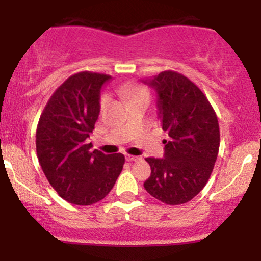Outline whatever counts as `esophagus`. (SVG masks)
<instances>
[{
    "instance_id": "34e87169",
    "label": "esophagus",
    "mask_w": 261,
    "mask_h": 261,
    "mask_svg": "<svg viewBox=\"0 0 261 261\" xmlns=\"http://www.w3.org/2000/svg\"><path fill=\"white\" fill-rule=\"evenodd\" d=\"M126 161H128V162H137V161H140V157H139V155L126 154Z\"/></svg>"
}]
</instances>
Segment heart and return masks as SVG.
<instances>
[{
  "label": "heart",
  "mask_w": 261,
  "mask_h": 261,
  "mask_svg": "<svg viewBox=\"0 0 261 261\" xmlns=\"http://www.w3.org/2000/svg\"><path fill=\"white\" fill-rule=\"evenodd\" d=\"M119 93L124 95L126 99L130 100V103H133L135 100H140V99H149V93L147 91V88L141 85H136V83H125L119 87ZM108 101H109V98L107 95H103L100 98L99 106L100 109H106V107L108 106Z\"/></svg>",
  "instance_id": "obj_1"
}]
</instances>
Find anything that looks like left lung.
Instances as JSON below:
<instances>
[{"label":"left lung","mask_w":261,"mask_h":261,"mask_svg":"<svg viewBox=\"0 0 261 261\" xmlns=\"http://www.w3.org/2000/svg\"><path fill=\"white\" fill-rule=\"evenodd\" d=\"M145 83L157 92L158 118L169 140H164V158H146L151 176L143 187L167 205H181L202 190L214 170L217 115L201 89L176 71H163Z\"/></svg>","instance_id":"8db88e82"}]
</instances>
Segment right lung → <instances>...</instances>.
<instances>
[{"instance_id": "obj_1", "label": "right lung", "mask_w": 261, "mask_h": 261, "mask_svg": "<svg viewBox=\"0 0 261 261\" xmlns=\"http://www.w3.org/2000/svg\"><path fill=\"white\" fill-rule=\"evenodd\" d=\"M109 74L82 71L68 77L45 106L37 127V154L50 185L66 201L88 206L112 190L125 163L88 142L99 115L100 88Z\"/></svg>"}]
</instances>
